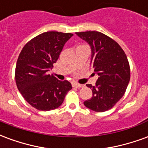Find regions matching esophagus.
Here are the masks:
<instances>
[{"mask_svg": "<svg viewBox=\"0 0 148 148\" xmlns=\"http://www.w3.org/2000/svg\"><path fill=\"white\" fill-rule=\"evenodd\" d=\"M72 86L74 87H77V88H81V87H83V85L82 84L77 83V82H72Z\"/></svg>", "mask_w": 148, "mask_h": 148, "instance_id": "esophagus-1", "label": "esophagus"}]
</instances>
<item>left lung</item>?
<instances>
[{
    "instance_id": "left-lung-1",
    "label": "left lung",
    "mask_w": 148,
    "mask_h": 148,
    "mask_svg": "<svg viewBox=\"0 0 148 148\" xmlns=\"http://www.w3.org/2000/svg\"><path fill=\"white\" fill-rule=\"evenodd\" d=\"M91 47V64L97 75L96 85L87 84L93 91L90 99L84 101L88 109L106 112L124 96L130 81V66L124 50L115 40L96 31L76 32Z\"/></svg>"
}]
</instances>
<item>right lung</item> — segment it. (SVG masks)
<instances>
[{"mask_svg":"<svg viewBox=\"0 0 148 148\" xmlns=\"http://www.w3.org/2000/svg\"><path fill=\"white\" fill-rule=\"evenodd\" d=\"M72 36L58 32H43L27 42L20 53L15 71L16 83L26 101L35 109H57L72 89L70 82L59 81L48 74Z\"/></svg>","mask_w":148,"mask_h":148,"instance_id":"1","label":"right lung"}]
</instances>
